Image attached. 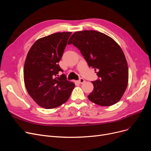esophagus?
<instances>
[{
    "instance_id": "esophagus-1",
    "label": "esophagus",
    "mask_w": 151,
    "mask_h": 151,
    "mask_svg": "<svg viewBox=\"0 0 151 151\" xmlns=\"http://www.w3.org/2000/svg\"><path fill=\"white\" fill-rule=\"evenodd\" d=\"M84 82H85V80H84L83 78H81L80 79V80H79L78 81V83H80V84H83V83H84Z\"/></svg>"
}]
</instances>
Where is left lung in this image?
<instances>
[{"label": "left lung", "mask_w": 151, "mask_h": 151, "mask_svg": "<svg viewBox=\"0 0 151 151\" xmlns=\"http://www.w3.org/2000/svg\"><path fill=\"white\" fill-rule=\"evenodd\" d=\"M80 51L99 79L92 81L93 91L88 96L97 105L111 106L120 100L129 81V68L125 55L110 37L96 30L78 31L71 35L68 45Z\"/></svg>", "instance_id": "obj_1"}]
</instances>
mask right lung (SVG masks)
<instances>
[{"instance_id": "obj_1", "label": "right lung", "mask_w": 151, "mask_h": 151, "mask_svg": "<svg viewBox=\"0 0 151 151\" xmlns=\"http://www.w3.org/2000/svg\"><path fill=\"white\" fill-rule=\"evenodd\" d=\"M71 32H58L40 38L29 50L24 67V80L29 96L45 109L57 108L71 96L75 84L67 80L58 62Z\"/></svg>"}]
</instances>
